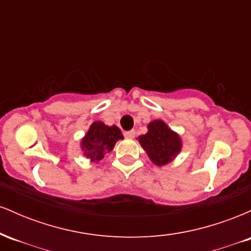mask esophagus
<instances>
[{
    "mask_svg": "<svg viewBox=\"0 0 251 251\" xmlns=\"http://www.w3.org/2000/svg\"><path fill=\"white\" fill-rule=\"evenodd\" d=\"M124 135H125L126 138H128V139H132V138L135 137V131L134 129H131V131H127L124 133Z\"/></svg>",
    "mask_w": 251,
    "mask_h": 251,
    "instance_id": "esophagus-1",
    "label": "esophagus"
}]
</instances>
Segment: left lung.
Returning <instances> with one entry per match:
<instances>
[{"instance_id": "left-lung-1", "label": "left lung", "mask_w": 251, "mask_h": 251, "mask_svg": "<svg viewBox=\"0 0 251 251\" xmlns=\"http://www.w3.org/2000/svg\"><path fill=\"white\" fill-rule=\"evenodd\" d=\"M138 142L145 150L151 162L157 166H163L175 159L181 151V139L166 125L165 122L157 119L148 125V133L138 137Z\"/></svg>"}]
</instances>
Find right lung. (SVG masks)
<instances>
[{"instance_id": "1", "label": "right lung", "mask_w": 251, "mask_h": 251, "mask_svg": "<svg viewBox=\"0 0 251 251\" xmlns=\"http://www.w3.org/2000/svg\"><path fill=\"white\" fill-rule=\"evenodd\" d=\"M120 139H124V135L118 126H108L102 122H94L81 139L80 148L83 155L89 158L91 162L99 163L105 154L113 150L116 143Z\"/></svg>"}]
</instances>
